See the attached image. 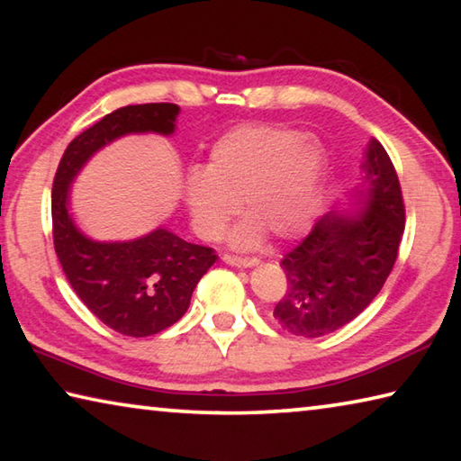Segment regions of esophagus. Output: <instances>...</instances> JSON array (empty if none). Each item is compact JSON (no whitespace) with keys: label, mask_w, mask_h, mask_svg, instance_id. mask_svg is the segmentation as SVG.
<instances>
[{"label":"esophagus","mask_w":461,"mask_h":461,"mask_svg":"<svg viewBox=\"0 0 461 461\" xmlns=\"http://www.w3.org/2000/svg\"><path fill=\"white\" fill-rule=\"evenodd\" d=\"M223 262L230 264V267H238V268H252L258 264V258H240V256H231V254H223Z\"/></svg>","instance_id":"obj_1"}]
</instances>
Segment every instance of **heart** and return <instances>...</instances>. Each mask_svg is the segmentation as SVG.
I'll return each mask as SVG.
<instances>
[{"label":"heart","mask_w":461,"mask_h":461,"mask_svg":"<svg viewBox=\"0 0 461 461\" xmlns=\"http://www.w3.org/2000/svg\"><path fill=\"white\" fill-rule=\"evenodd\" d=\"M325 170L321 144L303 131L244 123L212 146L207 168L186 175V205L194 228L205 238L220 236L240 201L249 217L231 233L238 248L258 244L264 230L291 240L313 221Z\"/></svg>","instance_id":"b5f03b06"}]
</instances>
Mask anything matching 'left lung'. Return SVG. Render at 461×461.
<instances>
[{
    "label": "left lung",
    "mask_w": 461,
    "mask_h": 461,
    "mask_svg": "<svg viewBox=\"0 0 461 461\" xmlns=\"http://www.w3.org/2000/svg\"><path fill=\"white\" fill-rule=\"evenodd\" d=\"M356 215L317 220L309 236L280 260L286 293L275 307L285 331L321 338L370 305L393 270L404 231L401 183L378 140H370Z\"/></svg>",
    "instance_id": "obj_1"
}]
</instances>
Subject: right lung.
<instances>
[{"label":"right lung","mask_w":461,"mask_h":461,"mask_svg":"<svg viewBox=\"0 0 461 461\" xmlns=\"http://www.w3.org/2000/svg\"><path fill=\"white\" fill-rule=\"evenodd\" d=\"M178 112L175 104L115 109L67 146L54 175L52 240L62 272L99 321L130 338H148L176 323L217 256L212 248L191 244L165 228L128 241L91 240L68 213V191L101 148L128 134L170 136Z\"/></svg>","instance_id":"right-lung-1"}]
</instances>
